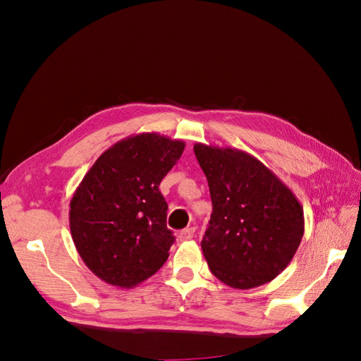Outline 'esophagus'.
I'll use <instances>...</instances> for the list:
<instances>
[{"mask_svg":"<svg viewBox=\"0 0 361 361\" xmlns=\"http://www.w3.org/2000/svg\"><path fill=\"white\" fill-rule=\"evenodd\" d=\"M195 233V228L194 227H188V228H183V231L179 232V241H190V239L194 238Z\"/></svg>","mask_w":361,"mask_h":361,"instance_id":"esophagus-1","label":"esophagus"}]
</instances>
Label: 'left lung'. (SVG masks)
Returning a JSON list of instances; mask_svg holds the SVG:
<instances>
[{
  "label": "left lung",
  "instance_id": "8db88e82",
  "mask_svg": "<svg viewBox=\"0 0 361 361\" xmlns=\"http://www.w3.org/2000/svg\"><path fill=\"white\" fill-rule=\"evenodd\" d=\"M212 215L202 250L212 274L235 289L274 280L297 253L304 212L295 194L247 152L194 145Z\"/></svg>",
  "mask_w": 361,
  "mask_h": 361
}]
</instances>
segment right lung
Returning <instances> with one entry per match:
<instances>
[{"label": "right lung", "mask_w": 361, "mask_h": 361, "mask_svg": "<svg viewBox=\"0 0 361 361\" xmlns=\"http://www.w3.org/2000/svg\"><path fill=\"white\" fill-rule=\"evenodd\" d=\"M182 140L143 133L96 159L71 200L73 244L94 276L134 288L166 264L174 236L159 183L180 158Z\"/></svg>", "instance_id": "add662e5"}]
</instances>
